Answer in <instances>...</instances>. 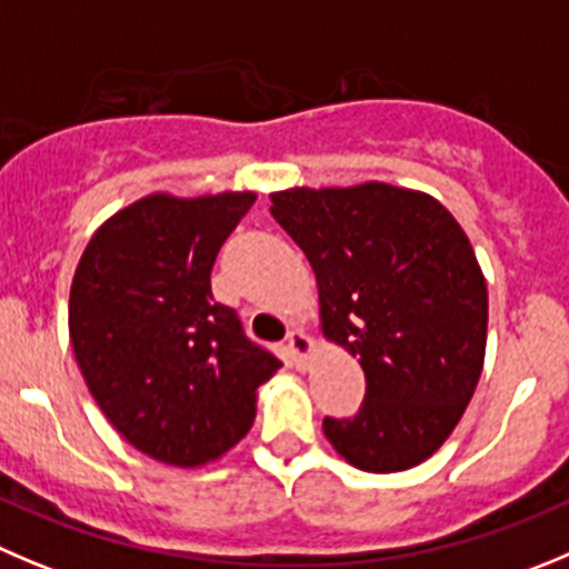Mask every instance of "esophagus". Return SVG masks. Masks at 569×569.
I'll use <instances>...</instances> for the list:
<instances>
[{
	"label": "esophagus",
	"mask_w": 569,
	"mask_h": 569,
	"mask_svg": "<svg viewBox=\"0 0 569 569\" xmlns=\"http://www.w3.org/2000/svg\"><path fill=\"white\" fill-rule=\"evenodd\" d=\"M286 350H289L291 362H295L297 368H306V359L315 353V339L297 328V331H289V337H286Z\"/></svg>",
	"instance_id": "esophagus-1"
}]
</instances>
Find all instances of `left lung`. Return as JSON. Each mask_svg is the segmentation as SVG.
Returning <instances> with one entry per match:
<instances>
[{
	"mask_svg": "<svg viewBox=\"0 0 569 569\" xmlns=\"http://www.w3.org/2000/svg\"><path fill=\"white\" fill-rule=\"evenodd\" d=\"M269 199L315 269L322 337L365 370L357 416L326 418L322 432L362 471L423 463L463 418L486 359V278L463 227L429 193L385 182Z\"/></svg>",
	"mask_w": 569,
	"mask_h": 569,
	"instance_id": "8db88e82",
	"label": "left lung"
}]
</instances>
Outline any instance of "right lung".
<instances>
[{"label": "right lung", "mask_w": 569, "mask_h": 569, "mask_svg": "<svg viewBox=\"0 0 569 569\" xmlns=\"http://www.w3.org/2000/svg\"><path fill=\"white\" fill-rule=\"evenodd\" d=\"M254 193H151L92 236L69 289V339L111 427L159 463L196 469L249 432L280 368L212 300L221 243Z\"/></svg>", "instance_id": "1"}]
</instances>
